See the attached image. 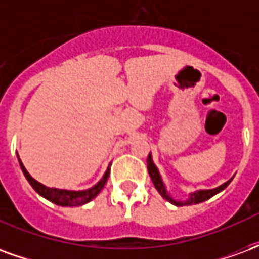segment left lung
I'll return each mask as SVG.
<instances>
[{
    "instance_id": "8db88e82",
    "label": "left lung",
    "mask_w": 259,
    "mask_h": 259,
    "mask_svg": "<svg viewBox=\"0 0 259 259\" xmlns=\"http://www.w3.org/2000/svg\"><path fill=\"white\" fill-rule=\"evenodd\" d=\"M147 169H148V174H150V178H151L152 183H154V186H155V189L158 190V193L162 195V198H165V200L169 201L170 204H174V205H178V206L191 205V204H200V202H202V201L209 200L211 197H213V195L218 194V193H221L222 190H225V189L229 186V183L233 180V178H232V179H229L228 182H225L223 185L218 186V187H215V189L193 191V193H190V194L187 195V198H186V200L180 201V200H176V198H174L172 195L169 194L168 189H166V186H165V183H163L162 176H161L159 170H158V168L155 166V163H154V161H152L151 152H150V154H148V157H147Z\"/></svg>"
}]
</instances>
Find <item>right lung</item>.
<instances>
[{
    "instance_id": "add662e5",
    "label": "right lung",
    "mask_w": 259,
    "mask_h": 259,
    "mask_svg": "<svg viewBox=\"0 0 259 259\" xmlns=\"http://www.w3.org/2000/svg\"><path fill=\"white\" fill-rule=\"evenodd\" d=\"M18 159H19V165L20 169H22V172L25 175V178L27 179V182L30 183V186L36 190L37 194H40L41 197H44L46 200L51 201L54 204H57V205L61 206H79V205H84L87 202H90L93 198H96L97 195L100 194V191L104 189V186L107 183L108 176H109V166H111V163H109V166L105 170V174L102 176L101 179L98 180V183L90 187V189H87V190H79V191H74V190H62V189H55V187H47V186H44L40 182H37L34 178H31L30 174L26 170L25 165L22 163L20 161L19 155H18Z\"/></svg>"
}]
</instances>
